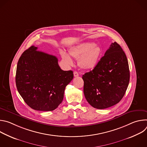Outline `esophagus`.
Listing matches in <instances>:
<instances>
[{
	"mask_svg": "<svg viewBox=\"0 0 147 147\" xmlns=\"http://www.w3.org/2000/svg\"><path fill=\"white\" fill-rule=\"evenodd\" d=\"M78 76H79V74H78V72H77V71H74V77H77Z\"/></svg>",
	"mask_w": 147,
	"mask_h": 147,
	"instance_id": "esophagus-1",
	"label": "esophagus"
}]
</instances>
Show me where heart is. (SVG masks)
Returning <instances> with one entry per match:
<instances>
[{"label":"heart","mask_w":147,"mask_h":147,"mask_svg":"<svg viewBox=\"0 0 147 147\" xmlns=\"http://www.w3.org/2000/svg\"><path fill=\"white\" fill-rule=\"evenodd\" d=\"M69 54L76 59H78V65L85 70L94 69L97 65L101 55V49L92 42L78 44L70 48ZM61 58L68 66L73 64V59L65 51H61Z\"/></svg>","instance_id":"b5f03b06"}]
</instances>
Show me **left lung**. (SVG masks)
I'll return each mask as SVG.
<instances>
[{"mask_svg":"<svg viewBox=\"0 0 147 147\" xmlns=\"http://www.w3.org/2000/svg\"><path fill=\"white\" fill-rule=\"evenodd\" d=\"M82 78L84 94L92 107L103 109L119 103L130 81L128 60L121 47L112 43L96 66Z\"/></svg>","mask_w":147,"mask_h":147,"instance_id":"left-lung-1","label":"left lung"}]
</instances>
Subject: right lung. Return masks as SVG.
Masks as SVG:
<instances>
[{"label": "right lung", "mask_w": 147, "mask_h": 147, "mask_svg": "<svg viewBox=\"0 0 147 147\" xmlns=\"http://www.w3.org/2000/svg\"><path fill=\"white\" fill-rule=\"evenodd\" d=\"M37 49L31 46L20 57L16 87L30 108L52 111L61 103L65 88L73 78V72L61 70L56 56L37 51Z\"/></svg>", "instance_id": "right-lung-1"}]
</instances>
